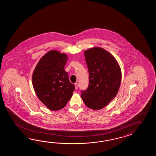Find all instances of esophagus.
<instances>
[{
    "mask_svg": "<svg viewBox=\"0 0 156 156\" xmlns=\"http://www.w3.org/2000/svg\"><path fill=\"white\" fill-rule=\"evenodd\" d=\"M75 89H77V88H78V84H77V83H75Z\"/></svg>",
    "mask_w": 156,
    "mask_h": 156,
    "instance_id": "1",
    "label": "esophagus"
}]
</instances>
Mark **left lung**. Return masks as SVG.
I'll return each instance as SVG.
<instances>
[{
    "label": "left lung",
    "instance_id": "left-lung-1",
    "mask_svg": "<svg viewBox=\"0 0 156 156\" xmlns=\"http://www.w3.org/2000/svg\"><path fill=\"white\" fill-rule=\"evenodd\" d=\"M89 73V85L82 91L81 98L90 109L105 108L115 97L119 89L122 71L116 58L100 47L85 51Z\"/></svg>",
    "mask_w": 156,
    "mask_h": 156
}]
</instances>
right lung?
I'll use <instances>...</instances> for the list:
<instances>
[{"instance_id":"1","label":"right lung","mask_w":156,"mask_h":156,"mask_svg":"<svg viewBox=\"0 0 156 156\" xmlns=\"http://www.w3.org/2000/svg\"><path fill=\"white\" fill-rule=\"evenodd\" d=\"M67 60L66 54L51 50L41 58L33 71L32 85L37 96L52 111L66 106L75 90L65 70Z\"/></svg>"}]
</instances>
